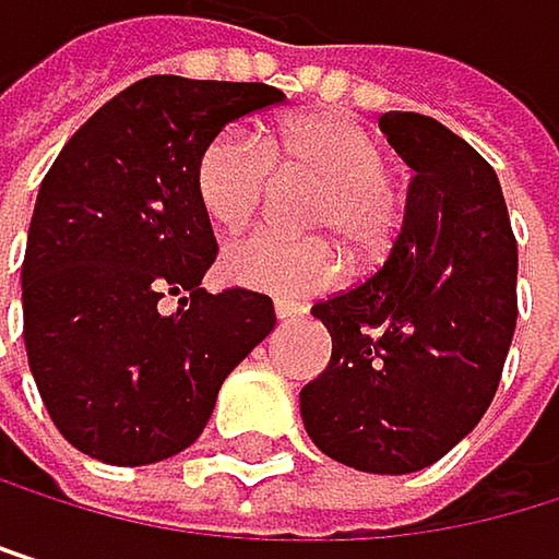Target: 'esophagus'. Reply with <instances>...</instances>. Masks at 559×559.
<instances>
[{
	"label": "esophagus",
	"instance_id": "34e87169",
	"mask_svg": "<svg viewBox=\"0 0 559 559\" xmlns=\"http://www.w3.org/2000/svg\"><path fill=\"white\" fill-rule=\"evenodd\" d=\"M305 308L301 305H292V301H274V314L282 318V321H288V318H298Z\"/></svg>",
	"mask_w": 559,
	"mask_h": 559
}]
</instances>
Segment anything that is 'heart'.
Wrapping results in <instances>:
<instances>
[{"label":"heart","mask_w":559,"mask_h":559,"mask_svg":"<svg viewBox=\"0 0 559 559\" xmlns=\"http://www.w3.org/2000/svg\"><path fill=\"white\" fill-rule=\"evenodd\" d=\"M389 160L379 140L348 117L308 114L271 127L261 143L227 130L198 160V194L217 227H238L264 204L271 174L314 180L308 227L332 238L358 261L389 248L395 194L385 180ZM221 267L230 282L274 298H308L338 282V251L321 241H288L274 230H251L224 248Z\"/></svg>","instance_id":"heart-1"}]
</instances>
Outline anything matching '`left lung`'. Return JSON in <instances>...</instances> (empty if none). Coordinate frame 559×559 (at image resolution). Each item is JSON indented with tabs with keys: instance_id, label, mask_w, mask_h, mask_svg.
<instances>
[{
	"instance_id": "1",
	"label": "left lung",
	"mask_w": 559,
	"mask_h": 559,
	"mask_svg": "<svg viewBox=\"0 0 559 559\" xmlns=\"http://www.w3.org/2000/svg\"><path fill=\"white\" fill-rule=\"evenodd\" d=\"M416 170L385 264L311 308L332 361L301 389L325 456L361 473H416L489 409L516 329V238L476 150L423 114H382Z\"/></svg>"
}]
</instances>
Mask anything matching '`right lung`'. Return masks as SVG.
<instances>
[{
	"mask_svg": "<svg viewBox=\"0 0 559 559\" xmlns=\"http://www.w3.org/2000/svg\"><path fill=\"white\" fill-rule=\"evenodd\" d=\"M264 83L146 76L70 136L43 177L23 258V338L56 429L110 466L194 442L234 365L274 329L248 288H201L217 258L198 160ZM178 295V311L159 301Z\"/></svg>",
	"mask_w": 559,
	"mask_h": 559,
	"instance_id": "obj_1",
	"label": "right lung"
}]
</instances>
